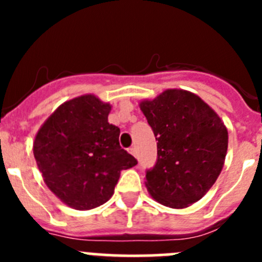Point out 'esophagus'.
Here are the masks:
<instances>
[{"label": "esophagus", "mask_w": 262, "mask_h": 262, "mask_svg": "<svg viewBox=\"0 0 262 262\" xmlns=\"http://www.w3.org/2000/svg\"><path fill=\"white\" fill-rule=\"evenodd\" d=\"M128 151H129V154L134 155V156L136 157V148H135V147H131V148H129V149H128Z\"/></svg>", "instance_id": "esophagus-1"}]
</instances>
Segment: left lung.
<instances>
[{"instance_id":"left-lung-1","label":"left lung","mask_w":262,"mask_h":262,"mask_svg":"<svg viewBox=\"0 0 262 262\" xmlns=\"http://www.w3.org/2000/svg\"><path fill=\"white\" fill-rule=\"evenodd\" d=\"M140 108L157 140V161L145 174L155 201L184 209L200 201L222 172L228 133L219 115L196 94L168 89Z\"/></svg>"}]
</instances>
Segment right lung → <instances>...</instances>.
<instances>
[{"mask_svg":"<svg viewBox=\"0 0 262 262\" xmlns=\"http://www.w3.org/2000/svg\"><path fill=\"white\" fill-rule=\"evenodd\" d=\"M111 106L93 94L60 105L39 128L34 156L50 190L67 206L90 210L114 194L120 172L138 164L107 120Z\"/></svg>","mask_w":262,"mask_h":262,"instance_id":"add662e5","label":"right lung"}]
</instances>
